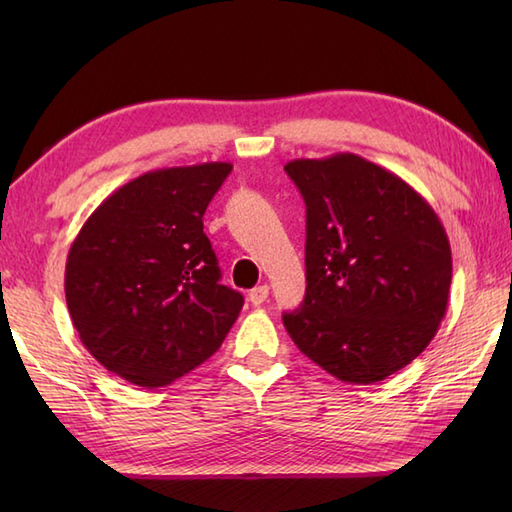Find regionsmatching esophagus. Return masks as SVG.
Returning <instances> with one entry per match:
<instances>
[{
	"instance_id": "1",
	"label": "esophagus",
	"mask_w": 512,
	"mask_h": 512,
	"mask_svg": "<svg viewBox=\"0 0 512 512\" xmlns=\"http://www.w3.org/2000/svg\"><path fill=\"white\" fill-rule=\"evenodd\" d=\"M266 299H268V286H255L248 292V301L253 303V306H262Z\"/></svg>"
}]
</instances>
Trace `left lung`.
<instances>
[{
  "label": "left lung",
  "mask_w": 512,
  "mask_h": 512,
  "mask_svg": "<svg viewBox=\"0 0 512 512\" xmlns=\"http://www.w3.org/2000/svg\"><path fill=\"white\" fill-rule=\"evenodd\" d=\"M306 200V299L284 325L312 363L372 385L422 354L447 314L451 244L431 204L356 154L284 167Z\"/></svg>",
  "instance_id": "left-lung-1"
}]
</instances>
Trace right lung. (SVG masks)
<instances>
[{
  "instance_id": "right-lung-1",
  "label": "right lung",
  "mask_w": 512,
  "mask_h": 512,
  "mask_svg": "<svg viewBox=\"0 0 512 512\" xmlns=\"http://www.w3.org/2000/svg\"><path fill=\"white\" fill-rule=\"evenodd\" d=\"M231 162L147 171L96 206L70 246L65 301L96 361L171 385L220 350L244 297L220 284L202 215Z\"/></svg>"
}]
</instances>
